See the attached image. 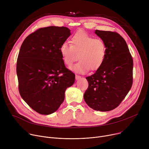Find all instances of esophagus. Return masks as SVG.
<instances>
[{"label": "esophagus", "mask_w": 149, "mask_h": 149, "mask_svg": "<svg viewBox=\"0 0 149 149\" xmlns=\"http://www.w3.org/2000/svg\"><path fill=\"white\" fill-rule=\"evenodd\" d=\"M81 78V76L78 75H75V79L76 80H78V79Z\"/></svg>", "instance_id": "1"}]
</instances>
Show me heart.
<instances>
[{
	"instance_id": "heart-1",
	"label": "heart",
	"mask_w": 149,
	"mask_h": 149,
	"mask_svg": "<svg viewBox=\"0 0 149 149\" xmlns=\"http://www.w3.org/2000/svg\"><path fill=\"white\" fill-rule=\"evenodd\" d=\"M71 45L63 43L60 52L64 63L71 66L79 58L80 62L71 69L78 73L89 69L95 71L103 65L107 56V47L101 38H94L84 32H78L71 38Z\"/></svg>"
}]
</instances>
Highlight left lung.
Returning a JSON list of instances; mask_svg holds the SVG:
<instances>
[{
	"label": "left lung",
	"mask_w": 149,
	"mask_h": 149,
	"mask_svg": "<svg viewBox=\"0 0 149 149\" xmlns=\"http://www.w3.org/2000/svg\"><path fill=\"white\" fill-rule=\"evenodd\" d=\"M95 33L105 42L107 56L101 68L86 78L88 87L84 100L95 110L108 111L119 105L131 88L133 59L120 35L98 30Z\"/></svg>",
	"instance_id": "left-lung-1"
}]
</instances>
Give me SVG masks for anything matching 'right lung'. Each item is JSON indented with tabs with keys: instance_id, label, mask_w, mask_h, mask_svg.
<instances>
[{
	"instance_id": "1",
	"label": "right lung",
	"mask_w": 149,
	"mask_h": 149,
	"mask_svg": "<svg viewBox=\"0 0 149 149\" xmlns=\"http://www.w3.org/2000/svg\"><path fill=\"white\" fill-rule=\"evenodd\" d=\"M71 35L66 27L38 29L24 40L17 61L19 92L23 100L41 114L53 113L65 99L66 89L75 81L60 52Z\"/></svg>"
}]
</instances>
